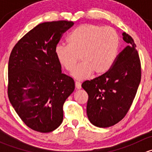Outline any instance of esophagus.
Masks as SVG:
<instances>
[{
    "label": "esophagus",
    "instance_id": "34e87169",
    "mask_svg": "<svg viewBox=\"0 0 152 152\" xmlns=\"http://www.w3.org/2000/svg\"><path fill=\"white\" fill-rule=\"evenodd\" d=\"M75 86H76V89H81L82 88V85H81V83L79 82H75Z\"/></svg>",
    "mask_w": 152,
    "mask_h": 152
}]
</instances>
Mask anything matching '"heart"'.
Instances as JSON below:
<instances>
[{"mask_svg": "<svg viewBox=\"0 0 152 152\" xmlns=\"http://www.w3.org/2000/svg\"><path fill=\"white\" fill-rule=\"evenodd\" d=\"M68 45L58 44L54 49L58 62L68 72L74 70L73 77L82 80L93 72L95 75L107 73L115 59L119 37L113 28L96 24H82L67 37Z\"/></svg>", "mask_w": 152, "mask_h": 152, "instance_id": "b5f03b06", "label": "heart"}]
</instances>
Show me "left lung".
Here are the masks:
<instances>
[{
    "label": "left lung",
    "instance_id": "left-lung-1",
    "mask_svg": "<svg viewBox=\"0 0 152 152\" xmlns=\"http://www.w3.org/2000/svg\"><path fill=\"white\" fill-rule=\"evenodd\" d=\"M122 35L128 45L116 56L111 68L82 85L88 94L87 117L98 127L112 126L125 117L141 79V63L136 44L129 34L124 32Z\"/></svg>",
    "mask_w": 152,
    "mask_h": 152
}]
</instances>
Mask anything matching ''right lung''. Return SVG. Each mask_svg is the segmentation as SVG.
<instances>
[{"mask_svg":"<svg viewBox=\"0 0 152 152\" xmlns=\"http://www.w3.org/2000/svg\"><path fill=\"white\" fill-rule=\"evenodd\" d=\"M73 24L67 20L39 24L18 40L10 53L9 99L21 120L34 131L50 132L63 121V104L75 84L62 73L54 49Z\"/></svg>","mask_w":152,"mask_h":152,"instance_id":"obj_1","label":"right lung"}]
</instances>
